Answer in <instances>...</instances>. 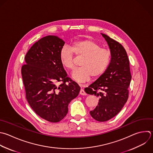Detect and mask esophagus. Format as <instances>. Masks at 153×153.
Masks as SVG:
<instances>
[{
	"instance_id": "1",
	"label": "esophagus",
	"mask_w": 153,
	"mask_h": 153,
	"mask_svg": "<svg viewBox=\"0 0 153 153\" xmlns=\"http://www.w3.org/2000/svg\"><path fill=\"white\" fill-rule=\"evenodd\" d=\"M79 94H81V95H84V96L87 94H86V93L85 92V91H84L82 88H81V90H80V91H79Z\"/></svg>"
}]
</instances>
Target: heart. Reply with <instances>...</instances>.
I'll list each match as a JSON object with an SVG mask.
<instances>
[{
	"label": "heart",
	"mask_w": 153,
	"mask_h": 153,
	"mask_svg": "<svg viewBox=\"0 0 153 153\" xmlns=\"http://www.w3.org/2000/svg\"><path fill=\"white\" fill-rule=\"evenodd\" d=\"M82 58L81 68L72 73V78L79 82L89 81L100 77L108 67L111 59V53L108 49L101 48L96 42L90 39L74 42L71 47H63L60 53V61L62 65L68 71H72L75 67V59Z\"/></svg>",
	"instance_id": "heart-1"
}]
</instances>
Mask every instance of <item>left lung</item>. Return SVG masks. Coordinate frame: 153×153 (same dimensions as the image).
I'll return each mask as SVG.
<instances>
[{"mask_svg": "<svg viewBox=\"0 0 153 153\" xmlns=\"http://www.w3.org/2000/svg\"><path fill=\"white\" fill-rule=\"evenodd\" d=\"M102 35L111 50V62L105 72L84 90L99 98L98 105L90 114L94 120L103 122L118 114L127 102L131 75L124 48L108 35Z\"/></svg>", "mask_w": 153, "mask_h": 153, "instance_id": "left-lung-1", "label": "left lung"}]
</instances>
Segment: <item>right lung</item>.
<instances>
[{"label":"right lung","mask_w":153,"mask_h":153,"mask_svg":"<svg viewBox=\"0 0 153 153\" xmlns=\"http://www.w3.org/2000/svg\"><path fill=\"white\" fill-rule=\"evenodd\" d=\"M65 42L48 35L36 42L25 56L22 75L26 99L35 112L51 123L61 121L80 87L67 76L60 61ZM61 82L59 85L57 82ZM68 84H67V82Z\"/></svg>","instance_id":"1"}]
</instances>
